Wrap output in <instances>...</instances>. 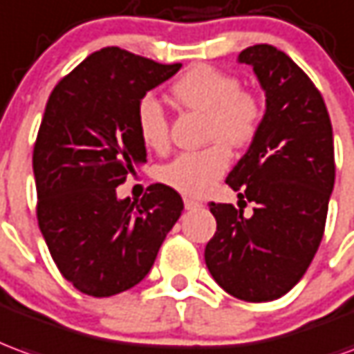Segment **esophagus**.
<instances>
[{
  "instance_id": "34e87169",
  "label": "esophagus",
  "mask_w": 354,
  "mask_h": 354,
  "mask_svg": "<svg viewBox=\"0 0 354 354\" xmlns=\"http://www.w3.org/2000/svg\"><path fill=\"white\" fill-rule=\"evenodd\" d=\"M184 205L187 211H194V209H199V207H201V203L195 201V199H192V197H185Z\"/></svg>"
}]
</instances>
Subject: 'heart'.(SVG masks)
I'll return each mask as SVG.
<instances>
[{"mask_svg":"<svg viewBox=\"0 0 354 354\" xmlns=\"http://www.w3.org/2000/svg\"><path fill=\"white\" fill-rule=\"evenodd\" d=\"M172 97L178 105L207 117L205 138L214 143L201 151L178 155L160 169L159 178L180 194L203 195L228 170V143L234 147L253 143L263 124V105L253 91L241 88L234 74L209 65H197L182 74L172 84ZM136 130L145 147L159 153L169 149V117L155 95L138 101Z\"/></svg>","mask_w":354,"mask_h":354,"instance_id":"b5f03b06","label":"heart"}]
</instances>
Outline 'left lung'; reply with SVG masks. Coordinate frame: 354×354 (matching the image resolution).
Segmentation results:
<instances>
[{
    "label": "left lung",
    "mask_w": 354,
    "mask_h": 354,
    "mask_svg": "<svg viewBox=\"0 0 354 354\" xmlns=\"http://www.w3.org/2000/svg\"><path fill=\"white\" fill-rule=\"evenodd\" d=\"M237 63L253 66L266 113L226 184L254 209L243 216L232 203H209L216 232L205 263L230 295L263 303L286 295L320 247L335 182L333 132L322 93L283 51L259 44Z\"/></svg>",
    "instance_id": "8db88e82"
}]
</instances>
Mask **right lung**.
<instances>
[{"instance_id": "obj_1", "label": "right lung", "mask_w": 354, "mask_h": 354, "mask_svg": "<svg viewBox=\"0 0 354 354\" xmlns=\"http://www.w3.org/2000/svg\"><path fill=\"white\" fill-rule=\"evenodd\" d=\"M180 66L103 48L49 95L32 155L36 216L59 272L86 295L111 297L140 283L182 214V197L165 184L149 185L140 201L117 199L147 155L138 101Z\"/></svg>"}]
</instances>
